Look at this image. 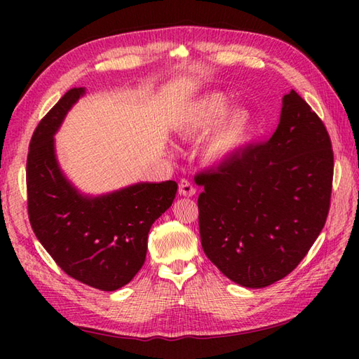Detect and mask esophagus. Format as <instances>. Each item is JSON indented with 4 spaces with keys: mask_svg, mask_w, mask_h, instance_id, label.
<instances>
[{
    "mask_svg": "<svg viewBox=\"0 0 359 359\" xmlns=\"http://www.w3.org/2000/svg\"><path fill=\"white\" fill-rule=\"evenodd\" d=\"M179 194L185 197H191L196 194V188L188 179H180L179 182Z\"/></svg>",
    "mask_w": 359,
    "mask_h": 359,
    "instance_id": "esophagus-1",
    "label": "esophagus"
}]
</instances>
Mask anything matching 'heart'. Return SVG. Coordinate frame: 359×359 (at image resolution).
Segmentation results:
<instances>
[{
    "instance_id": "obj_1",
    "label": "heart",
    "mask_w": 359,
    "mask_h": 359,
    "mask_svg": "<svg viewBox=\"0 0 359 359\" xmlns=\"http://www.w3.org/2000/svg\"><path fill=\"white\" fill-rule=\"evenodd\" d=\"M231 98L225 93H208L189 103L177 121V133L185 139H196L219 123L207 142L202 154L207 160H220L238 151L248 140L253 129V114L247 108H234L230 112Z\"/></svg>"
}]
</instances>
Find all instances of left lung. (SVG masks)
Wrapping results in <instances>:
<instances>
[{
    "mask_svg": "<svg viewBox=\"0 0 359 359\" xmlns=\"http://www.w3.org/2000/svg\"><path fill=\"white\" fill-rule=\"evenodd\" d=\"M202 248L228 279L262 288L302 261L330 210V135L309 103L290 90L276 131L197 174Z\"/></svg>",
    "mask_w": 359,
    "mask_h": 359,
    "instance_id": "obj_1",
    "label": "left lung"
}]
</instances>
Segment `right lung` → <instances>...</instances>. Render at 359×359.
<instances>
[{
    "instance_id": "1",
    "label": "right lung",
    "mask_w": 359,
    "mask_h": 359,
    "mask_svg": "<svg viewBox=\"0 0 359 359\" xmlns=\"http://www.w3.org/2000/svg\"><path fill=\"white\" fill-rule=\"evenodd\" d=\"M85 94L74 88L35 128L26 165L27 215L36 239L67 276L103 292L126 285L144 264L151 225L171 207L174 180L80 194L60 170L53 134Z\"/></svg>"
}]
</instances>
